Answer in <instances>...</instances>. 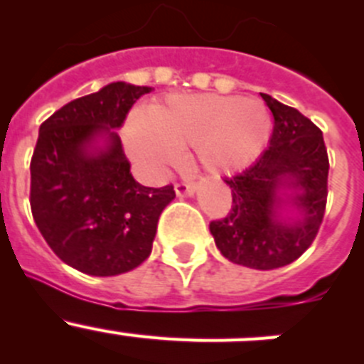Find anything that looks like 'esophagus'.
I'll return each mask as SVG.
<instances>
[{
  "label": "esophagus",
  "instance_id": "obj_1",
  "mask_svg": "<svg viewBox=\"0 0 364 364\" xmlns=\"http://www.w3.org/2000/svg\"><path fill=\"white\" fill-rule=\"evenodd\" d=\"M174 190L179 197H190L196 193V185H193V183H185V181L176 183Z\"/></svg>",
  "mask_w": 364,
  "mask_h": 364
}]
</instances>
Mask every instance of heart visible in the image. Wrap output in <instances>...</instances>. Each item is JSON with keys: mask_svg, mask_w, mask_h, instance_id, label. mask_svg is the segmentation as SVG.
Masks as SVG:
<instances>
[{"mask_svg": "<svg viewBox=\"0 0 364 364\" xmlns=\"http://www.w3.org/2000/svg\"><path fill=\"white\" fill-rule=\"evenodd\" d=\"M271 134L264 104L222 95H179L151 109L135 111L124 123L123 139L130 159L161 176L178 165L179 149L192 148L211 174H230L262 153Z\"/></svg>", "mask_w": 364, "mask_h": 364, "instance_id": "heart-1", "label": "heart"}]
</instances>
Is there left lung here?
Segmentation results:
<instances>
[{
    "label": "left lung",
    "mask_w": 364,
    "mask_h": 364,
    "mask_svg": "<svg viewBox=\"0 0 364 364\" xmlns=\"http://www.w3.org/2000/svg\"><path fill=\"white\" fill-rule=\"evenodd\" d=\"M262 98L274 119L269 146L255 164L225 178L232 208L209 230L230 262L266 271L294 262L314 243L328 203L329 159L322 132L308 117L269 95ZM285 203L296 209L294 219L279 216Z\"/></svg>",
    "instance_id": "obj_1"
}]
</instances>
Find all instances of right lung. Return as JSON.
Here are the masks:
<instances>
[{
	"label": "right lung",
	"mask_w": 364,
	"mask_h": 364,
	"mask_svg": "<svg viewBox=\"0 0 364 364\" xmlns=\"http://www.w3.org/2000/svg\"><path fill=\"white\" fill-rule=\"evenodd\" d=\"M151 87L112 82L40 124L31 159L33 218L50 250L93 277H114L149 257L172 185L142 186L130 172L119 135L132 105ZM98 136L106 139L97 149Z\"/></svg>",
	"instance_id": "add662e5"
}]
</instances>
